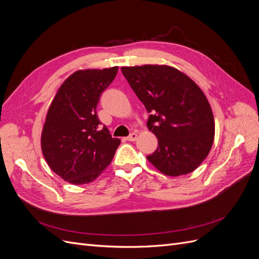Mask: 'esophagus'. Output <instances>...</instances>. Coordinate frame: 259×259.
Here are the masks:
<instances>
[{"instance_id": "obj_1", "label": "esophagus", "mask_w": 259, "mask_h": 259, "mask_svg": "<svg viewBox=\"0 0 259 259\" xmlns=\"http://www.w3.org/2000/svg\"><path fill=\"white\" fill-rule=\"evenodd\" d=\"M126 139L128 140V142H135V140L137 139V134L136 133H132L128 137H126Z\"/></svg>"}]
</instances>
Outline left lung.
Returning <instances> with one entry per match:
<instances>
[{
	"mask_svg": "<svg viewBox=\"0 0 259 259\" xmlns=\"http://www.w3.org/2000/svg\"><path fill=\"white\" fill-rule=\"evenodd\" d=\"M122 73L146 107L147 127L158 138L148 161L167 176L193 171L208 155L215 122L204 93L189 76L166 65L122 67Z\"/></svg>",
	"mask_w": 259,
	"mask_h": 259,
	"instance_id": "left-lung-1",
	"label": "left lung"
}]
</instances>
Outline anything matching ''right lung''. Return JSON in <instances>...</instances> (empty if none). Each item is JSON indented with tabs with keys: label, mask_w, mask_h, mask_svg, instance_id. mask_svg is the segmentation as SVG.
<instances>
[{
	"label": "right lung",
	"mask_w": 259,
	"mask_h": 259,
	"mask_svg": "<svg viewBox=\"0 0 259 259\" xmlns=\"http://www.w3.org/2000/svg\"><path fill=\"white\" fill-rule=\"evenodd\" d=\"M117 73V67L77 70L60 85L49 108L41 148L49 166L66 182L95 180L109 164L121 140L100 126L99 97Z\"/></svg>",
	"instance_id": "obj_1"
}]
</instances>
